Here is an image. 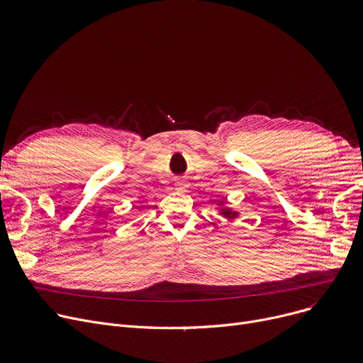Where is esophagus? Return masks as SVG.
<instances>
[{
    "instance_id": "1",
    "label": "esophagus",
    "mask_w": 363,
    "mask_h": 363,
    "mask_svg": "<svg viewBox=\"0 0 363 363\" xmlns=\"http://www.w3.org/2000/svg\"><path fill=\"white\" fill-rule=\"evenodd\" d=\"M177 186H178L179 189H182V188L185 186V184H184V182H179V181H178V182H177Z\"/></svg>"
}]
</instances>
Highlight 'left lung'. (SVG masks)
I'll return each mask as SVG.
<instances>
[{
  "label": "left lung",
  "mask_w": 363,
  "mask_h": 363,
  "mask_svg": "<svg viewBox=\"0 0 363 363\" xmlns=\"http://www.w3.org/2000/svg\"><path fill=\"white\" fill-rule=\"evenodd\" d=\"M222 213H223V215H226V216H235V215H237V213H231L230 211H223Z\"/></svg>",
  "instance_id": "obj_1"
}]
</instances>
